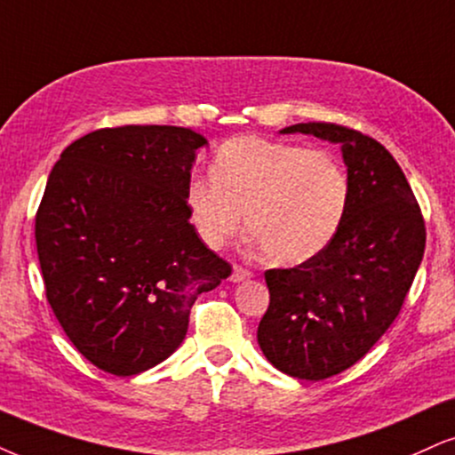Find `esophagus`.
<instances>
[{
  "label": "esophagus",
  "mask_w": 455,
  "mask_h": 455,
  "mask_svg": "<svg viewBox=\"0 0 455 455\" xmlns=\"http://www.w3.org/2000/svg\"><path fill=\"white\" fill-rule=\"evenodd\" d=\"M251 276H253V274H251L249 270H244L243 266H234L229 280H232V283H244V280H249Z\"/></svg>",
  "instance_id": "obj_1"
}]
</instances>
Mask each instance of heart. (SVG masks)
Here are the masks:
<instances>
[{
  "instance_id": "obj_1",
  "label": "heart",
  "mask_w": 455,
  "mask_h": 455,
  "mask_svg": "<svg viewBox=\"0 0 455 455\" xmlns=\"http://www.w3.org/2000/svg\"><path fill=\"white\" fill-rule=\"evenodd\" d=\"M212 179H192L185 204L202 243L221 249L243 229L261 255L278 266H297L338 236L350 179L323 149L238 137L217 149Z\"/></svg>"
}]
</instances>
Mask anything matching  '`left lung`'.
<instances>
[{"label": "left lung", "instance_id": "left-lung-1", "mask_svg": "<svg viewBox=\"0 0 455 455\" xmlns=\"http://www.w3.org/2000/svg\"><path fill=\"white\" fill-rule=\"evenodd\" d=\"M339 145L350 200L327 249L289 270H267L270 306L257 341L278 371L327 379L371 350L399 316L422 263L426 229L401 166L375 139L324 122L287 126Z\"/></svg>", "mask_w": 455, "mask_h": 455}]
</instances>
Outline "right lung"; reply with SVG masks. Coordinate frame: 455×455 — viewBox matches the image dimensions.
<instances>
[{"label": "right lung", "instance_id": "add662e5", "mask_svg": "<svg viewBox=\"0 0 455 455\" xmlns=\"http://www.w3.org/2000/svg\"><path fill=\"white\" fill-rule=\"evenodd\" d=\"M206 145L181 126L100 128L73 141L50 172L36 217L48 304L103 371L126 378L166 361L198 295L232 274L185 204Z\"/></svg>", "mask_w": 455, "mask_h": 455}]
</instances>
